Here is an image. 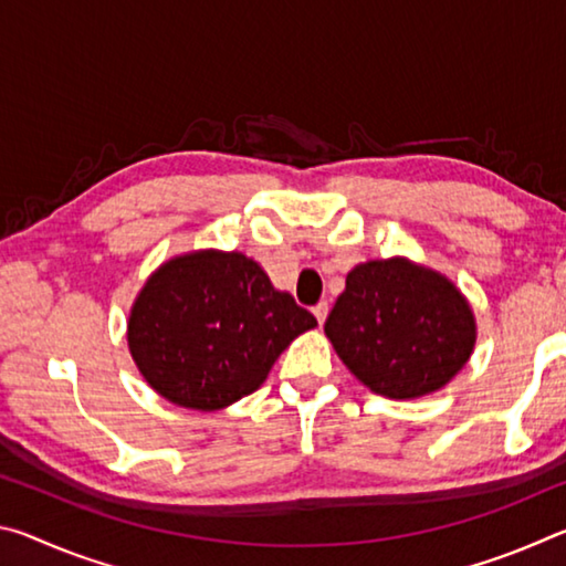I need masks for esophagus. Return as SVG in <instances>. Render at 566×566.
Returning <instances> with one entry per match:
<instances>
[{"mask_svg": "<svg viewBox=\"0 0 566 566\" xmlns=\"http://www.w3.org/2000/svg\"><path fill=\"white\" fill-rule=\"evenodd\" d=\"M312 312H314V317H317V322L324 324V319H327V314H329V304L327 302H319Z\"/></svg>", "mask_w": 566, "mask_h": 566, "instance_id": "1", "label": "esophagus"}]
</instances>
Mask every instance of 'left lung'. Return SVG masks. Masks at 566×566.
<instances>
[{
    "mask_svg": "<svg viewBox=\"0 0 566 566\" xmlns=\"http://www.w3.org/2000/svg\"><path fill=\"white\" fill-rule=\"evenodd\" d=\"M324 334L364 387L387 399H417L462 371L474 352L476 319L449 276L389 256L347 274Z\"/></svg>",
    "mask_w": 566,
    "mask_h": 566,
    "instance_id": "left-lung-1",
    "label": "left lung"
}]
</instances>
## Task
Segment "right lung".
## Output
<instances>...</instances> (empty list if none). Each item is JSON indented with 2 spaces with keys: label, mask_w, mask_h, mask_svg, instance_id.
<instances>
[{
  "label": "right lung",
  "mask_w": 566,
  "mask_h": 566,
  "mask_svg": "<svg viewBox=\"0 0 566 566\" xmlns=\"http://www.w3.org/2000/svg\"><path fill=\"white\" fill-rule=\"evenodd\" d=\"M314 327L252 256L197 249L149 274L129 310L127 344L159 397L217 411L260 389L276 357Z\"/></svg>",
  "instance_id": "1"
}]
</instances>
